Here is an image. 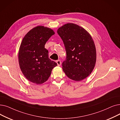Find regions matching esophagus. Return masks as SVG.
Wrapping results in <instances>:
<instances>
[{
    "instance_id": "esophagus-1",
    "label": "esophagus",
    "mask_w": 120,
    "mask_h": 120,
    "mask_svg": "<svg viewBox=\"0 0 120 120\" xmlns=\"http://www.w3.org/2000/svg\"><path fill=\"white\" fill-rule=\"evenodd\" d=\"M56 63L57 64V65H58V66H60L61 64V61L60 60H58L56 61Z\"/></svg>"
}]
</instances>
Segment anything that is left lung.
I'll return each instance as SVG.
<instances>
[{
    "mask_svg": "<svg viewBox=\"0 0 120 120\" xmlns=\"http://www.w3.org/2000/svg\"><path fill=\"white\" fill-rule=\"evenodd\" d=\"M63 40L66 58L62 69L70 79L79 81L91 74L96 62V50L93 40L87 31L77 24L69 23L57 30Z\"/></svg>",
    "mask_w": 120,
    "mask_h": 120,
    "instance_id": "obj_1",
    "label": "left lung"
}]
</instances>
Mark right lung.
Here are the masks:
<instances>
[{
	"mask_svg": "<svg viewBox=\"0 0 120 120\" xmlns=\"http://www.w3.org/2000/svg\"><path fill=\"white\" fill-rule=\"evenodd\" d=\"M55 34L53 30L38 26L23 38L19 51V62L24 76L30 82L41 84L47 80L57 63L49 58L45 45Z\"/></svg>",
	"mask_w": 120,
	"mask_h": 120,
	"instance_id": "1",
	"label": "right lung"
}]
</instances>
